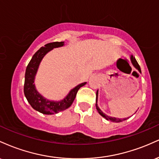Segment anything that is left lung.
<instances>
[{
    "mask_svg": "<svg viewBox=\"0 0 159 159\" xmlns=\"http://www.w3.org/2000/svg\"><path fill=\"white\" fill-rule=\"evenodd\" d=\"M130 59H131V61H132V65L134 66V68L138 69V71H139L140 73H141V70H140V66L138 65V62H137L136 59L134 58V57L133 55H131L130 57ZM98 91L97 90V92H96V110L98 111V114L101 115L102 116H103L104 118H105V120H109V121H111V122H114V123H120V122H122L123 121V120H127L128 118H124V119H119V118H116V117H113V116H107L105 114V113L102 112V111L101 110V109L99 108V107L98 106V104H97V102H98Z\"/></svg>",
    "mask_w": 159,
    "mask_h": 159,
    "instance_id": "left-lung-1",
    "label": "left lung"
}]
</instances>
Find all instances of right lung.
Returning a JSON list of instances; mask_svg holds the SVG:
<instances>
[{
    "mask_svg": "<svg viewBox=\"0 0 159 159\" xmlns=\"http://www.w3.org/2000/svg\"><path fill=\"white\" fill-rule=\"evenodd\" d=\"M63 45H64V42H55V43L46 44L44 47H41L32 57L26 68L25 85H24L25 96L33 108L43 114L51 115L57 114L68 108L71 106L75 98L78 90L87 84V82H84L75 87L69 91L66 97L60 101L47 99L36 90L34 81L42 60L43 59L45 54H48L52 49L60 48Z\"/></svg>",
    "mask_w": 159,
    "mask_h": 159,
    "instance_id": "1",
    "label": "right lung"
}]
</instances>
